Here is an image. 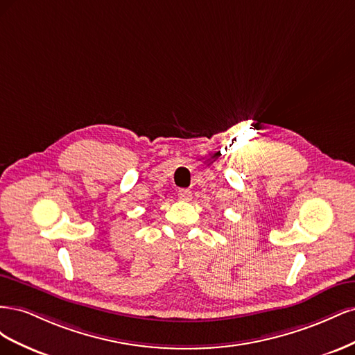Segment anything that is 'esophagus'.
Masks as SVG:
<instances>
[{
  "mask_svg": "<svg viewBox=\"0 0 355 355\" xmlns=\"http://www.w3.org/2000/svg\"><path fill=\"white\" fill-rule=\"evenodd\" d=\"M178 197L182 201H189V200H192V192L189 189H180L178 192Z\"/></svg>",
  "mask_w": 355,
  "mask_h": 355,
  "instance_id": "34e87169",
  "label": "esophagus"
}]
</instances>
